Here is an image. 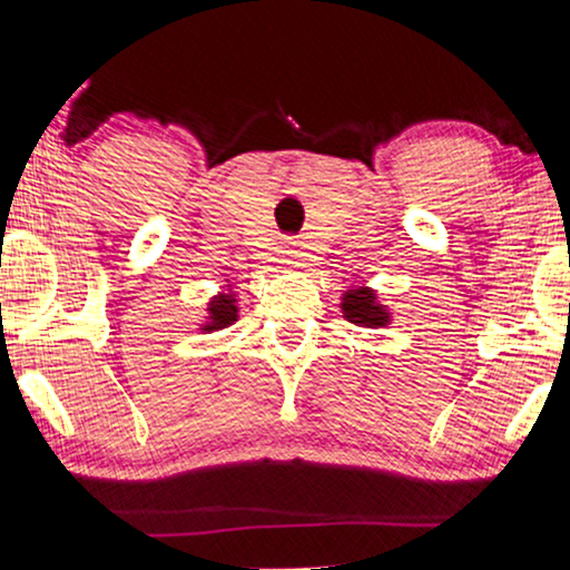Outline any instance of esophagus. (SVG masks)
Instances as JSON below:
<instances>
[{
  "instance_id": "1",
  "label": "esophagus",
  "mask_w": 570,
  "mask_h": 570,
  "mask_svg": "<svg viewBox=\"0 0 570 570\" xmlns=\"http://www.w3.org/2000/svg\"><path fill=\"white\" fill-rule=\"evenodd\" d=\"M297 253H294V249H286V261L284 263H297Z\"/></svg>"
}]
</instances>
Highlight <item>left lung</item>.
I'll list each match as a JSON object with an SVG mask.
<instances>
[{"mask_svg": "<svg viewBox=\"0 0 570 570\" xmlns=\"http://www.w3.org/2000/svg\"><path fill=\"white\" fill-rule=\"evenodd\" d=\"M341 309H344L348 323L364 325V328H381V325L391 323V313L385 309V305H381V299H377V294L370 286L348 289L341 297Z\"/></svg>", "mask_w": 570, "mask_h": 570, "instance_id": "1", "label": "left lung"}]
</instances>
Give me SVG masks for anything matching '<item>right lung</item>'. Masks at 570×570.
Here are the masks:
<instances>
[{"label":"right lung","mask_w":570,"mask_h":570,"mask_svg":"<svg viewBox=\"0 0 570 570\" xmlns=\"http://www.w3.org/2000/svg\"><path fill=\"white\" fill-rule=\"evenodd\" d=\"M234 297H237V294H234L232 289L216 294V297L208 302V317H206V323L200 325V331L210 333V331L229 328V325L239 317L237 315V299H234Z\"/></svg>","instance_id":"obj_1"}]
</instances>
